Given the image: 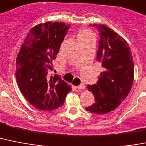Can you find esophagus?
<instances>
[{"mask_svg": "<svg viewBox=\"0 0 146 146\" xmlns=\"http://www.w3.org/2000/svg\"><path fill=\"white\" fill-rule=\"evenodd\" d=\"M77 88H78V89H85V86L84 84H80V85L77 86Z\"/></svg>", "mask_w": 146, "mask_h": 146, "instance_id": "1", "label": "esophagus"}]
</instances>
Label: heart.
<instances>
[{
	"mask_svg": "<svg viewBox=\"0 0 146 146\" xmlns=\"http://www.w3.org/2000/svg\"><path fill=\"white\" fill-rule=\"evenodd\" d=\"M92 33L89 31L87 29H81L79 30L78 34H77V39H78V41L79 40H85V39L89 38V37H92Z\"/></svg>",
	"mask_w": 146,
	"mask_h": 146,
	"instance_id": "heart-1",
	"label": "heart"
}]
</instances>
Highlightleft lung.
Listing matches in <instances>:
<instances>
[{
	"mask_svg": "<svg viewBox=\"0 0 146 146\" xmlns=\"http://www.w3.org/2000/svg\"><path fill=\"white\" fill-rule=\"evenodd\" d=\"M100 35L97 58L104 71L97 84L88 85L95 102L85 107L95 114H106L118 107L130 93L133 82L134 65L128 44L117 33L104 25H91Z\"/></svg>",
	"mask_w": 146,
	"mask_h": 146,
	"instance_id": "left-lung-1",
	"label": "left lung"
}]
</instances>
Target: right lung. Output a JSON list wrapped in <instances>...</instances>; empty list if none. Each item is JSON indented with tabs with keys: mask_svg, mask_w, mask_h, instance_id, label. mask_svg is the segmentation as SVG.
<instances>
[{
	"mask_svg": "<svg viewBox=\"0 0 146 146\" xmlns=\"http://www.w3.org/2000/svg\"><path fill=\"white\" fill-rule=\"evenodd\" d=\"M69 28L70 25L63 22L40 24L28 32L18 54L15 71L18 86L29 104L38 110L58 109L72 90L61 77L48 76Z\"/></svg>",
	"mask_w": 146,
	"mask_h": 146,
	"instance_id": "right-lung-1",
	"label": "right lung"
}]
</instances>
